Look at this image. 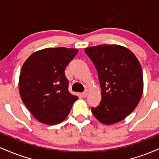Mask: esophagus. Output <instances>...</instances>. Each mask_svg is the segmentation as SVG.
<instances>
[{
  "label": "esophagus",
  "mask_w": 159,
  "mask_h": 159,
  "mask_svg": "<svg viewBox=\"0 0 159 159\" xmlns=\"http://www.w3.org/2000/svg\"><path fill=\"white\" fill-rule=\"evenodd\" d=\"M87 92H84V93H81V96L83 98L87 97Z\"/></svg>",
  "instance_id": "34e87169"
}]
</instances>
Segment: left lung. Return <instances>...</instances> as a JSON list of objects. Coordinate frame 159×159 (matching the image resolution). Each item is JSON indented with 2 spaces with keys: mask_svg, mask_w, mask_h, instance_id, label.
<instances>
[{
  "mask_svg": "<svg viewBox=\"0 0 159 159\" xmlns=\"http://www.w3.org/2000/svg\"><path fill=\"white\" fill-rule=\"evenodd\" d=\"M97 70L102 91L99 105L92 107L95 117L111 125L125 119L139 103L143 90V72L138 58L118 45L84 49Z\"/></svg>",
  "mask_w": 159,
  "mask_h": 159,
  "instance_id": "obj_1",
  "label": "left lung"
}]
</instances>
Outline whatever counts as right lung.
I'll list each match as a JSON object with an SVG mask.
<instances>
[{"label": "right lung", "mask_w": 159, "mask_h": 159, "mask_svg": "<svg viewBox=\"0 0 159 159\" xmlns=\"http://www.w3.org/2000/svg\"><path fill=\"white\" fill-rule=\"evenodd\" d=\"M76 48H48L34 52L25 62L19 89L24 104L38 121L55 125L67 117L78 96L69 92L65 69Z\"/></svg>", "instance_id": "add662e5"}]
</instances>
